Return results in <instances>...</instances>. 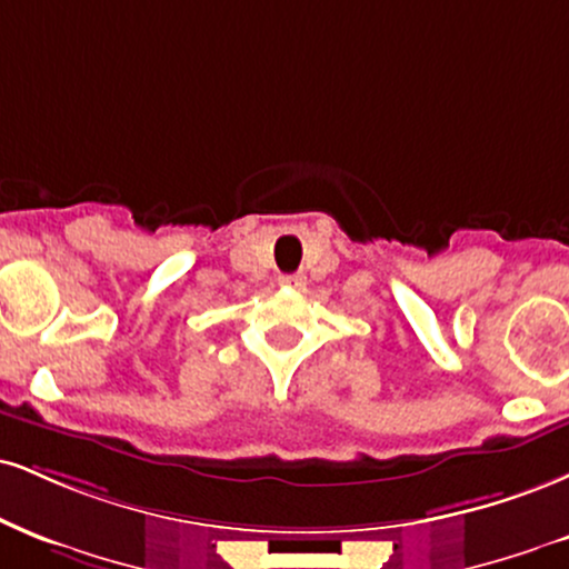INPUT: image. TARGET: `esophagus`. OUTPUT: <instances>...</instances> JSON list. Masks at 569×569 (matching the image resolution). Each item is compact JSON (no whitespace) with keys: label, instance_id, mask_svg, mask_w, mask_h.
<instances>
[{"label":"esophagus","instance_id":"34e87169","mask_svg":"<svg viewBox=\"0 0 569 569\" xmlns=\"http://www.w3.org/2000/svg\"><path fill=\"white\" fill-rule=\"evenodd\" d=\"M278 283L289 286V289H299V286H305V276L302 272H293V276H280Z\"/></svg>","mask_w":569,"mask_h":569}]
</instances>
